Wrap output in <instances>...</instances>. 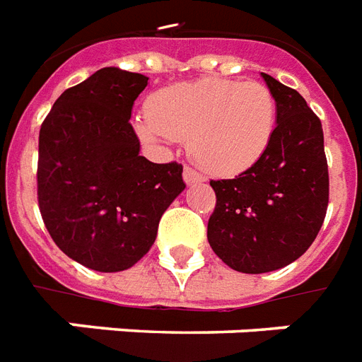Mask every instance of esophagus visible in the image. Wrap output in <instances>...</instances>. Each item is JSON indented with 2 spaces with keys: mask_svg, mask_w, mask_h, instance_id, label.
<instances>
[{
  "mask_svg": "<svg viewBox=\"0 0 362 362\" xmlns=\"http://www.w3.org/2000/svg\"><path fill=\"white\" fill-rule=\"evenodd\" d=\"M184 182H186L187 186H193V184L204 182V176L195 169H192V167H184Z\"/></svg>",
  "mask_w": 362,
  "mask_h": 362,
  "instance_id": "esophagus-1",
  "label": "esophagus"
}]
</instances>
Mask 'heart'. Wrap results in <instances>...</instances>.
<instances>
[{"mask_svg": "<svg viewBox=\"0 0 362 362\" xmlns=\"http://www.w3.org/2000/svg\"><path fill=\"white\" fill-rule=\"evenodd\" d=\"M148 142L189 141L203 169L237 175L257 163L276 129V101L259 82L199 78L159 90L148 101V116L135 120Z\"/></svg>", "mask_w": 362, "mask_h": 362, "instance_id": "obj_1", "label": "heart"}]
</instances>
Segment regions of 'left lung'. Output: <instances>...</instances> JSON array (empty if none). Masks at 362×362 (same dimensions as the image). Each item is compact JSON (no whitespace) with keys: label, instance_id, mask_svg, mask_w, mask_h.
<instances>
[{"label":"left lung","instance_id":"obj_1","mask_svg":"<svg viewBox=\"0 0 362 362\" xmlns=\"http://www.w3.org/2000/svg\"><path fill=\"white\" fill-rule=\"evenodd\" d=\"M276 101V129L267 152L231 180H212L214 214L210 246L244 274L284 269L303 255L320 233L329 204L323 129L297 90L267 73Z\"/></svg>","mask_w":362,"mask_h":362}]
</instances>
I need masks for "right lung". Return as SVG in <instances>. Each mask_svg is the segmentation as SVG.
<instances>
[{
	"label": "right lung",
	"instance_id": "1",
	"mask_svg": "<svg viewBox=\"0 0 362 362\" xmlns=\"http://www.w3.org/2000/svg\"><path fill=\"white\" fill-rule=\"evenodd\" d=\"M148 76L103 67L65 90L39 133L37 193L50 237L76 263L120 272L144 257L182 192V165L141 156L131 127Z\"/></svg>",
	"mask_w": 362,
	"mask_h": 362
}]
</instances>
